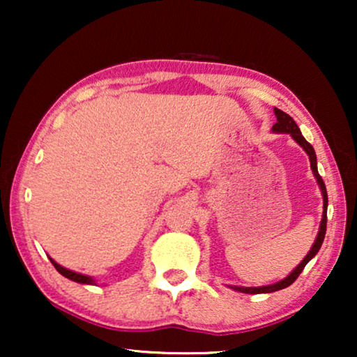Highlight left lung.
Returning <instances> with one entry per match:
<instances>
[{
    "mask_svg": "<svg viewBox=\"0 0 357 357\" xmlns=\"http://www.w3.org/2000/svg\"><path fill=\"white\" fill-rule=\"evenodd\" d=\"M275 115H276V123L273 125V131L275 133H289L292 138H294L297 143H299L302 148L305 149V153L309 154V159H310V167H312V172H314L317 182L320 185V190H321V195H324V216H321V222H320V231H319V236H317L314 245H312L310 252L307 253V257L302 260L299 265L296 266V270L291 273L289 276L284 278V280L276 282V284H271V286H263V287H238V286H232V289L236 291H241V292H245V294H261V292H275V291H280V289H284V287L291 286L292 282H294L299 275L304 270L307 263H309L312 258L317 255V252L320 250L321 243H324V238H325V232H326V206H328V195H326V188H325V182L324 178L320 177L319 170H317V155H315V151L312 148L310 143H307L304 136H302L299 126L296 125V121L291 119L289 115L284 114V112L280 110V109H275Z\"/></svg>",
    "mask_w": 357,
    "mask_h": 357,
    "instance_id": "8db88e82",
    "label": "left lung"
}]
</instances>
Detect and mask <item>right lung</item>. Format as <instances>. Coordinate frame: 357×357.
Instances as JSON below:
<instances>
[{
    "label": "right lung",
    "instance_id": "right-lung-1",
    "mask_svg": "<svg viewBox=\"0 0 357 357\" xmlns=\"http://www.w3.org/2000/svg\"><path fill=\"white\" fill-rule=\"evenodd\" d=\"M50 261L53 263V266L56 268V271L60 273V275H63L65 278H68V280H71V281H76V282H82V284H92V278H89V276H86V275H79V273H75V271H71V270H66V268H63V266H60L58 265L56 261H53L52 258H50Z\"/></svg>",
    "mask_w": 357,
    "mask_h": 357
}]
</instances>
